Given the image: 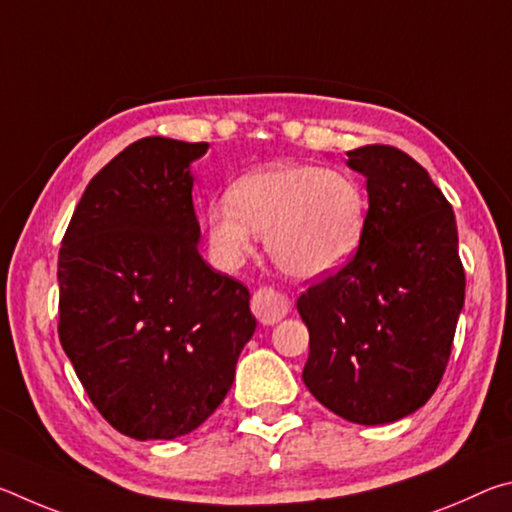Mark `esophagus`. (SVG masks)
<instances>
[{
  "mask_svg": "<svg viewBox=\"0 0 512 512\" xmlns=\"http://www.w3.org/2000/svg\"><path fill=\"white\" fill-rule=\"evenodd\" d=\"M250 309L257 316L259 323L264 325H275L277 320H282L289 311V300L282 296V293L273 291L271 287H262L253 293V300H250Z\"/></svg>",
  "mask_w": 512,
  "mask_h": 512,
  "instance_id": "obj_1",
  "label": "esophagus"
}]
</instances>
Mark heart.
<instances>
[{
  "mask_svg": "<svg viewBox=\"0 0 512 512\" xmlns=\"http://www.w3.org/2000/svg\"><path fill=\"white\" fill-rule=\"evenodd\" d=\"M368 198L350 173L311 164H277L237 180L207 207V237L223 266H239L266 235L268 255L291 277L311 280L357 253Z\"/></svg>",
  "mask_w": 512,
  "mask_h": 512,
  "instance_id": "heart-1",
  "label": "heart"
}]
</instances>
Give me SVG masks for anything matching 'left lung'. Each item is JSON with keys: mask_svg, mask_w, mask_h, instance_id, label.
<instances>
[{"mask_svg": "<svg viewBox=\"0 0 512 512\" xmlns=\"http://www.w3.org/2000/svg\"><path fill=\"white\" fill-rule=\"evenodd\" d=\"M348 158L366 176L368 221L357 253L298 298L309 329L302 381L341 418L386 424L436 393L465 271L454 210L427 169L386 144Z\"/></svg>", "mask_w": 512, "mask_h": 512, "instance_id": "1", "label": "left lung"}]
</instances>
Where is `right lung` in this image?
Segmentation results:
<instances>
[{
	"mask_svg": "<svg viewBox=\"0 0 512 512\" xmlns=\"http://www.w3.org/2000/svg\"><path fill=\"white\" fill-rule=\"evenodd\" d=\"M205 142L144 137L90 180L58 253V336L124 436L171 440L210 418L255 332L250 293L198 253L189 162Z\"/></svg>",
	"mask_w": 512,
	"mask_h": 512,
	"instance_id": "obj_1",
	"label": "right lung"
}]
</instances>
